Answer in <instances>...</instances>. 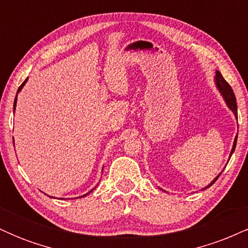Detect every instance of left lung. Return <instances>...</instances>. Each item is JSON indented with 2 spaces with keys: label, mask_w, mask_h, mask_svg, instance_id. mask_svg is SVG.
Instances as JSON below:
<instances>
[{
  "label": "left lung",
  "mask_w": 248,
  "mask_h": 248,
  "mask_svg": "<svg viewBox=\"0 0 248 248\" xmlns=\"http://www.w3.org/2000/svg\"><path fill=\"white\" fill-rule=\"evenodd\" d=\"M215 82H216V86H217V88H218L219 93H220V95L223 96V99L225 100V102H226L227 107H229L230 109L232 110V113H233V114H234L235 119H237V120H238V108H237V100H235V95H234V93H233V90L231 88V86H230V85H229V82L225 80V79L223 78V76H221V73L219 72V71H216ZM237 139H238V134H237V135H235L234 141H233V146H232L231 153H230V157L229 158H231L232 154H233V152H234V149H235V146H237ZM220 173H219L217 177L213 179V181L209 184V186H205V187H203V189H202V190H205V189H207V187L211 186L212 184L215 183L216 181H217L219 176H220Z\"/></svg>",
  "instance_id": "obj_1"
}]
</instances>
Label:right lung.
I'll return each instance as SVG.
<instances>
[{
	"instance_id": "obj_1",
	"label": "right lung",
	"mask_w": 248,
	"mask_h": 248,
	"mask_svg": "<svg viewBox=\"0 0 248 248\" xmlns=\"http://www.w3.org/2000/svg\"><path fill=\"white\" fill-rule=\"evenodd\" d=\"M27 81H28V78H27V79H25V80L23 81V84H22V85H21V86H19V87H18V90H17V93H16V98H15V101H14V113H15V109H16V102H17V95H18V93H19V92H21V91H22V88H23V87H24V85H25V84H27ZM91 191H92V190H91ZM91 191H90V192H91ZM90 192H88V193H90ZM88 193H86V195H84V196H80V197H78V198L85 197V196H87V195H88Z\"/></svg>"
}]
</instances>
